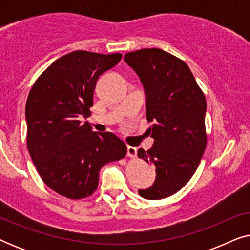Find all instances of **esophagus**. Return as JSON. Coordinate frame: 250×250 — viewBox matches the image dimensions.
Returning <instances> with one entry per match:
<instances>
[{
	"label": "esophagus",
	"mask_w": 250,
	"mask_h": 250,
	"mask_svg": "<svg viewBox=\"0 0 250 250\" xmlns=\"http://www.w3.org/2000/svg\"><path fill=\"white\" fill-rule=\"evenodd\" d=\"M136 153H138V151H136V148H134V146H127V156L128 157L134 158V157H136Z\"/></svg>",
	"instance_id": "esophagus-1"
}]
</instances>
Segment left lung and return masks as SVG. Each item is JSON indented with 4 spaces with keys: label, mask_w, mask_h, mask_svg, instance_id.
<instances>
[{
    "label": "left lung",
    "mask_w": 250,
    "mask_h": 250,
    "mask_svg": "<svg viewBox=\"0 0 250 250\" xmlns=\"http://www.w3.org/2000/svg\"><path fill=\"white\" fill-rule=\"evenodd\" d=\"M124 61L141 81L146 94L151 149L138 150L139 158L156 167V180L140 189L145 199L169 197L196 172L206 148V99L188 64L164 50L126 53Z\"/></svg>",
    "instance_id": "1"
}]
</instances>
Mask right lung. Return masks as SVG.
I'll use <instances>...</instances> for the list:
<instances>
[{
	"label": "right lung",
	"mask_w": 250,
	"mask_h": 250,
	"mask_svg": "<svg viewBox=\"0 0 250 250\" xmlns=\"http://www.w3.org/2000/svg\"><path fill=\"white\" fill-rule=\"evenodd\" d=\"M121 53L74 51L54 61L37 78L26 102L27 146L50 189L70 199L97 190L99 172L124 158L126 146L110 132H93L86 118L101 74L116 66Z\"/></svg>",
	"instance_id": "right-lung-1"
}]
</instances>
